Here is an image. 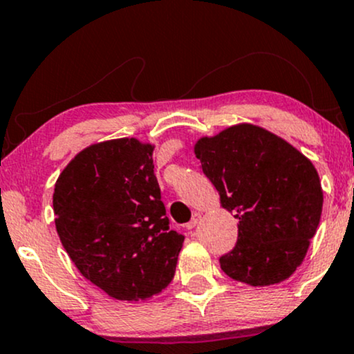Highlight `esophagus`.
I'll return each instance as SVG.
<instances>
[{
    "label": "esophagus",
    "instance_id": "obj_1",
    "mask_svg": "<svg viewBox=\"0 0 354 354\" xmlns=\"http://www.w3.org/2000/svg\"><path fill=\"white\" fill-rule=\"evenodd\" d=\"M200 219H201V214L200 213H194L193 218H191V221L188 223V225H186V230L196 228V225H198V223H200Z\"/></svg>",
    "mask_w": 354,
    "mask_h": 354
}]
</instances>
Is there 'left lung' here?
I'll return each instance as SVG.
<instances>
[{
	"mask_svg": "<svg viewBox=\"0 0 354 354\" xmlns=\"http://www.w3.org/2000/svg\"><path fill=\"white\" fill-rule=\"evenodd\" d=\"M203 173L238 219V241L219 265L251 286L295 273L318 230L323 189L313 163L283 138L241 123L194 145Z\"/></svg>",
	"mask_w": 354,
	"mask_h": 354,
	"instance_id": "obj_1",
	"label": "left lung"
}]
</instances>
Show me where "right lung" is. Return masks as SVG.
Here are the masks:
<instances>
[{"instance_id": "1", "label": "right lung", "mask_w": 354, "mask_h": 354, "mask_svg": "<svg viewBox=\"0 0 354 354\" xmlns=\"http://www.w3.org/2000/svg\"><path fill=\"white\" fill-rule=\"evenodd\" d=\"M153 149L136 138L88 146L61 171L53 193L56 231L71 261L123 301L161 293L185 241L169 230Z\"/></svg>"}]
</instances>
